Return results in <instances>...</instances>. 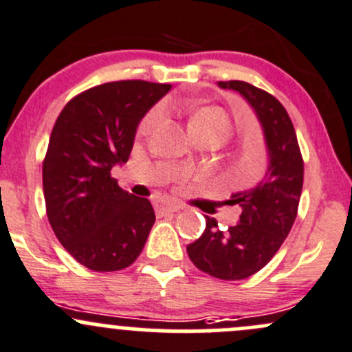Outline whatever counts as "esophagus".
Listing matches in <instances>:
<instances>
[{"label":"esophagus","instance_id":"34e87169","mask_svg":"<svg viewBox=\"0 0 352 352\" xmlns=\"http://www.w3.org/2000/svg\"><path fill=\"white\" fill-rule=\"evenodd\" d=\"M155 209L158 214H166V212L180 211V206L175 202L165 201V199H158V201H155Z\"/></svg>","mask_w":352,"mask_h":352}]
</instances>
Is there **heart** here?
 <instances>
[{
  "label": "heart",
  "mask_w": 352,
  "mask_h": 352,
  "mask_svg": "<svg viewBox=\"0 0 352 352\" xmlns=\"http://www.w3.org/2000/svg\"><path fill=\"white\" fill-rule=\"evenodd\" d=\"M160 117V109H151L150 112L144 116V119L140 124V133H148L151 127L155 126L156 120ZM196 127H216V129L221 131L225 136H228L230 133V119L221 109L216 107H206L197 110L192 117H190L189 122V131L196 129Z\"/></svg>",
  "instance_id": "1"
}]
</instances>
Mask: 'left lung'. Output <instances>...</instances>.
I'll use <instances>...</instances> for the list:
<instances>
[{"label":"left lung","mask_w":352,"mask_h":352,"mask_svg":"<svg viewBox=\"0 0 352 352\" xmlns=\"http://www.w3.org/2000/svg\"><path fill=\"white\" fill-rule=\"evenodd\" d=\"M218 87L239 91L257 116L267 170L257 186L232 194L230 204L242 208L239 223L223 232L214 218L204 216V233L187 245V254L206 274L239 281L261 271L286 240L303 187V158L293 122L278 98L239 80L218 81Z\"/></svg>","instance_id":"1"}]
</instances>
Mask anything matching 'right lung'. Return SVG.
Here are the masks:
<instances>
[{
    "mask_svg": "<svg viewBox=\"0 0 352 352\" xmlns=\"http://www.w3.org/2000/svg\"><path fill=\"white\" fill-rule=\"evenodd\" d=\"M172 85L112 81L76 95L59 113L42 165L47 218L85 267L120 271L140 257L155 223L146 197L117 186L110 170L129 160L141 119Z\"/></svg>",
    "mask_w": 352,
    "mask_h": 352,
    "instance_id": "right-lung-1",
    "label": "right lung"
}]
</instances>
